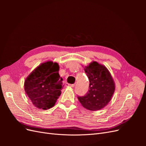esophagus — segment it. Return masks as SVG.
<instances>
[{"label":"esophagus","mask_w":146,"mask_h":146,"mask_svg":"<svg viewBox=\"0 0 146 146\" xmlns=\"http://www.w3.org/2000/svg\"><path fill=\"white\" fill-rule=\"evenodd\" d=\"M66 86H70V87H74V86H75V85H74V84L66 83Z\"/></svg>","instance_id":"34e87169"}]
</instances>
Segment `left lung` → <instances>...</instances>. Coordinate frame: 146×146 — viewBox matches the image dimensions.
I'll return each mask as SVG.
<instances>
[{"mask_svg":"<svg viewBox=\"0 0 146 146\" xmlns=\"http://www.w3.org/2000/svg\"><path fill=\"white\" fill-rule=\"evenodd\" d=\"M84 69L90 80V90L85 96H78V99L84 108L98 111L111 100L115 83L108 69L96 61L85 66Z\"/></svg>","mask_w":146,"mask_h":146,"instance_id":"8db88e82","label":"left lung"}]
</instances>
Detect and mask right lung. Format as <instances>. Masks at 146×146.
Segmentation results:
<instances>
[{
  "label": "right lung",
  "instance_id": "add662e5",
  "mask_svg": "<svg viewBox=\"0 0 146 146\" xmlns=\"http://www.w3.org/2000/svg\"><path fill=\"white\" fill-rule=\"evenodd\" d=\"M59 65L48 61L39 65L24 82V90L32 104L39 109L48 110L55 105L63 88Z\"/></svg>",
  "mask_w": 146,
  "mask_h": 146
}]
</instances>
